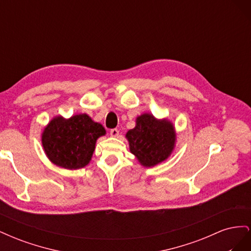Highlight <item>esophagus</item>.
I'll use <instances>...</instances> for the list:
<instances>
[{
  "instance_id": "obj_1",
  "label": "esophagus",
  "mask_w": 251,
  "mask_h": 251,
  "mask_svg": "<svg viewBox=\"0 0 251 251\" xmlns=\"http://www.w3.org/2000/svg\"><path fill=\"white\" fill-rule=\"evenodd\" d=\"M110 135L112 136V137H117V136L119 135V131L117 130V128H112V130L110 131Z\"/></svg>"
}]
</instances>
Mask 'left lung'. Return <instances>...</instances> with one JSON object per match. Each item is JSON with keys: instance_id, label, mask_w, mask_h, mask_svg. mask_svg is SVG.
I'll use <instances>...</instances> for the list:
<instances>
[{"instance_id": "left-lung-1", "label": "left lung", "mask_w": 251, "mask_h": 251, "mask_svg": "<svg viewBox=\"0 0 251 251\" xmlns=\"http://www.w3.org/2000/svg\"><path fill=\"white\" fill-rule=\"evenodd\" d=\"M135 121V127L126 132V138L139 164L153 168L165 161L177 142L174 124L168 118H156L151 113H142Z\"/></svg>"}]
</instances>
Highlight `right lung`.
<instances>
[{
	"mask_svg": "<svg viewBox=\"0 0 251 251\" xmlns=\"http://www.w3.org/2000/svg\"><path fill=\"white\" fill-rule=\"evenodd\" d=\"M105 133L102 125L86 113L69 118L57 115L44 127L41 140L45 154L53 164L78 170L90 163L97 139Z\"/></svg>",
	"mask_w": 251,
	"mask_h": 251,
	"instance_id": "add662e5",
	"label": "right lung"
}]
</instances>
